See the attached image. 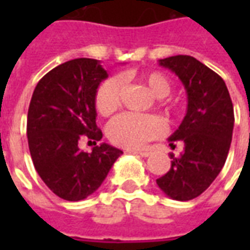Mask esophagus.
Listing matches in <instances>:
<instances>
[{"mask_svg":"<svg viewBox=\"0 0 250 250\" xmlns=\"http://www.w3.org/2000/svg\"><path fill=\"white\" fill-rule=\"evenodd\" d=\"M131 152H134V154H139V155H142V157H148L150 155V151H143V150H141V151H131Z\"/></svg>","mask_w":250,"mask_h":250,"instance_id":"34e87169","label":"esophagus"}]
</instances>
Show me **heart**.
I'll return each instance as SVG.
<instances>
[{
  "label": "heart",
  "mask_w": 250,
  "mask_h": 250,
  "mask_svg": "<svg viewBox=\"0 0 250 250\" xmlns=\"http://www.w3.org/2000/svg\"><path fill=\"white\" fill-rule=\"evenodd\" d=\"M148 91L158 98V105L167 116H175L181 111L178 100L168 98L171 83L159 71H148L139 75ZM123 82L118 76L109 77L100 84L95 95V107L103 116H109L119 109L122 104ZM165 132V125L155 115L125 112L109 122L107 136L114 145L125 148H139L147 142L157 139Z\"/></svg>",
  "instance_id": "obj_1"
}]
</instances>
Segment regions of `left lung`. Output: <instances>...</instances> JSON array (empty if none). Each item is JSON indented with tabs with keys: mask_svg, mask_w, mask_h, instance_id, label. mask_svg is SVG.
<instances>
[{
	"mask_svg": "<svg viewBox=\"0 0 250 250\" xmlns=\"http://www.w3.org/2000/svg\"><path fill=\"white\" fill-rule=\"evenodd\" d=\"M159 65L168 68L184 83L188 112L178 130L168 138L184 143L179 157H171V167L157 179L170 198L190 201L209 188L225 165L230 148L234 111L230 95L220 75L186 55L166 57Z\"/></svg>",
	"mask_w": 250,
	"mask_h": 250,
	"instance_id": "obj_1",
	"label": "left lung"
}]
</instances>
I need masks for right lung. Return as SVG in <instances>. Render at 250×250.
Returning <instances> with one entry per match:
<instances>
[{
    "label": "right lung",
    "mask_w": 250,
    "mask_h": 250,
    "mask_svg": "<svg viewBox=\"0 0 250 250\" xmlns=\"http://www.w3.org/2000/svg\"><path fill=\"white\" fill-rule=\"evenodd\" d=\"M107 71L95 59L60 64L37 83L28 109L26 135L36 171L57 197L80 201L95 193L122 150L102 143L92 152L79 142L102 139L95 95Z\"/></svg>",
    "instance_id": "1"
}]
</instances>
